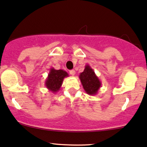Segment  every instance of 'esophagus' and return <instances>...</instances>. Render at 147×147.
Returning <instances> with one entry per match:
<instances>
[{
    "label": "esophagus",
    "mask_w": 147,
    "mask_h": 147,
    "mask_svg": "<svg viewBox=\"0 0 147 147\" xmlns=\"http://www.w3.org/2000/svg\"><path fill=\"white\" fill-rule=\"evenodd\" d=\"M70 73L71 75H72V76H74V75H75V71L74 70H70Z\"/></svg>",
    "instance_id": "obj_1"
}]
</instances>
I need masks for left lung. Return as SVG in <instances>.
Masks as SVG:
<instances>
[{"mask_svg":"<svg viewBox=\"0 0 147 147\" xmlns=\"http://www.w3.org/2000/svg\"><path fill=\"white\" fill-rule=\"evenodd\" d=\"M79 77L87 94L90 96L97 94L102 83L91 66L89 65H85L84 70L80 74Z\"/></svg>","mask_w":147,"mask_h":147,"instance_id":"8db88e82","label":"left lung"}]
</instances>
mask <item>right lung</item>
I'll use <instances>...</instances> for the list:
<instances>
[{
	"mask_svg": "<svg viewBox=\"0 0 147 147\" xmlns=\"http://www.w3.org/2000/svg\"><path fill=\"white\" fill-rule=\"evenodd\" d=\"M68 76L69 75L65 70H55L54 67H51L45 80V86L49 91L55 93L60 90L64 78Z\"/></svg>",
	"mask_w": 147,
	"mask_h": 147,
	"instance_id": "obj_1",
	"label": "right lung"
}]
</instances>
